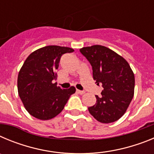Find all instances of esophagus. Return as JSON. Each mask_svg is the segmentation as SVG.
I'll return each instance as SVG.
<instances>
[{
  "label": "esophagus",
  "instance_id": "34e87169",
  "mask_svg": "<svg viewBox=\"0 0 154 154\" xmlns=\"http://www.w3.org/2000/svg\"><path fill=\"white\" fill-rule=\"evenodd\" d=\"M76 92H77V93L80 94V95H83V94L85 93V91H82V90H79V89H77V90H76Z\"/></svg>",
  "mask_w": 154,
  "mask_h": 154
}]
</instances>
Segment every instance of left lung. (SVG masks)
Returning a JSON list of instances; mask_svg holds the SVG:
<instances>
[{"mask_svg":"<svg viewBox=\"0 0 154 154\" xmlns=\"http://www.w3.org/2000/svg\"><path fill=\"white\" fill-rule=\"evenodd\" d=\"M80 52L92 68V76L102 84V96L89 107L91 115L103 123L118 120L127 109L134 95L135 78L130 65L115 51L102 45L82 48Z\"/></svg>","mask_w":154,"mask_h":154,"instance_id":"8db88e82","label":"left lung"}]
</instances>
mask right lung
Segmentation results:
<instances>
[{"label": "right lung", "instance_id": "1", "mask_svg": "<svg viewBox=\"0 0 154 154\" xmlns=\"http://www.w3.org/2000/svg\"><path fill=\"white\" fill-rule=\"evenodd\" d=\"M72 48L57 45L45 46L27 58L18 73L17 90L26 110L42 120L55 117L63 110L75 88L63 89L54 83L61 57L72 53Z\"/></svg>", "mask_w": 154, "mask_h": 154}]
</instances>
